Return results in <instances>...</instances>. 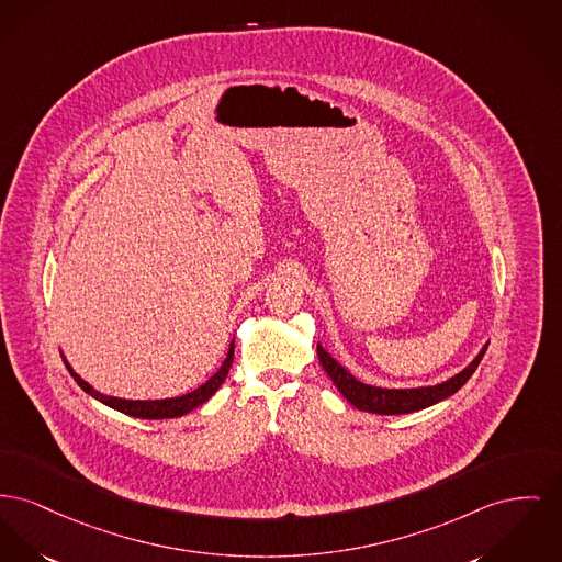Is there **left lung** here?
Instances as JSON below:
<instances>
[{
  "instance_id": "1",
  "label": "left lung",
  "mask_w": 562,
  "mask_h": 562,
  "mask_svg": "<svg viewBox=\"0 0 562 562\" xmlns=\"http://www.w3.org/2000/svg\"><path fill=\"white\" fill-rule=\"evenodd\" d=\"M488 344L480 350V355L462 369L461 373L452 375L450 380L435 384V386H418V389H382V386H371L357 380L346 367L337 363L329 352L318 344V361L329 373L333 384L337 391L346 396L357 409L361 412H371V414H382V416H393V414H412L418 409H425L429 405H435L448 396L454 395L459 389L464 386V382L473 375L477 364L482 361Z\"/></svg>"
}]
</instances>
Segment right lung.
Segmentation results:
<instances>
[{"instance_id": "right-lung-1", "label": "right lung", "mask_w": 562, "mask_h": 562, "mask_svg": "<svg viewBox=\"0 0 562 562\" xmlns=\"http://www.w3.org/2000/svg\"><path fill=\"white\" fill-rule=\"evenodd\" d=\"M233 346H235V339H232L229 344V352H227V359L225 363L221 364V369L205 382L201 384L195 391L187 393V395L171 396V398H155V401H132V398H119V396L101 395L100 391H95L89 382H85L74 369L71 364L67 363L66 357H64V363H66L67 371L71 373V378L76 380V384L87 393V395L93 396L101 401L103 405L116 409V412H123L127 416L133 418H144V420H166V418H178V416H184L189 412H193L195 407H199L201 403H205L210 396L214 395L221 384L225 382L227 373H229V367L233 363Z\"/></svg>"}]
</instances>
